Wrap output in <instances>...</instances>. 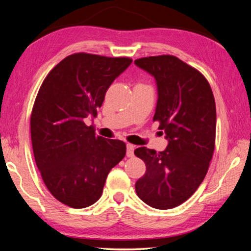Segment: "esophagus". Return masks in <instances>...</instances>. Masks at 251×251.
I'll list each match as a JSON object with an SVG mask.
<instances>
[{"label":"esophagus","mask_w":251,"mask_h":251,"mask_svg":"<svg viewBox=\"0 0 251 251\" xmlns=\"http://www.w3.org/2000/svg\"><path fill=\"white\" fill-rule=\"evenodd\" d=\"M127 151H126V155L127 157H133L134 156V150H135V146L131 145V144H127Z\"/></svg>","instance_id":"obj_1"}]
</instances>
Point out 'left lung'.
I'll return each instance as SVG.
<instances>
[{
  "label": "left lung",
  "instance_id": "obj_1",
  "mask_svg": "<svg viewBox=\"0 0 251 251\" xmlns=\"http://www.w3.org/2000/svg\"><path fill=\"white\" fill-rule=\"evenodd\" d=\"M135 64L156 79L158 100L152 121L159 122L168 146L156 152L135 150L146 173L136 181L137 196L156 209H171L196 192L215 150L216 104L201 72L173 55L138 58Z\"/></svg>",
  "mask_w": 251,
  "mask_h": 251
}]
</instances>
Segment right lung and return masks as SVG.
<instances>
[{"instance_id":"1","label":"right lung","mask_w":251,"mask_h":251,"mask_svg":"<svg viewBox=\"0 0 251 251\" xmlns=\"http://www.w3.org/2000/svg\"><path fill=\"white\" fill-rule=\"evenodd\" d=\"M133 59L75 53L62 59L42 83L31 115L36 166L49 192L64 205L85 208L101 196L108 173L126 145L95 135L96 117L108 87Z\"/></svg>"}]
</instances>
